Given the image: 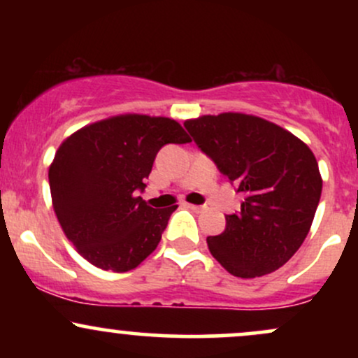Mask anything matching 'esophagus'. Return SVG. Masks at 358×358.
<instances>
[{
    "instance_id": "obj_1",
    "label": "esophagus",
    "mask_w": 358,
    "mask_h": 358,
    "mask_svg": "<svg viewBox=\"0 0 358 358\" xmlns=\"http://www.w3.org/2000/svg\"><path fill=\"white\" fill-rule=\"evenodd\" d=\"M185 205H187V207L190 208V210H193V212H202L203 210L202 205H193V203H185Z\"/></svg>"
}]
</instances>
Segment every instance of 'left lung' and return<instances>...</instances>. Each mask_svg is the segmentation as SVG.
Here are the masks:
<instances>
[{
  "label": "left lung",
  "instance_id": "8db88e82",
  "mask_svg": "<svg viewBox=\"0 0 358 358\" xmlns=\"http://www.w3.org/2000/svg\"><path fill=\"white\" fill-rule=\"evenodd\" d=\"M193 141L242 193L225 231L207 237L210 254L237 278H257L286 264L310 232L322 175L313 151L281 126L224 113L185 121Z\"/></svg>",
  "mask_w": 358,
  "mask_h": 358
}]
</instances>
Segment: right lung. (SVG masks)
Here are the masks:
<instances>
[{
    "instance_id": "obj_1",
    "label": "right lung",
    "mask_w": 358,
    "mask_h": 358,
    "mask_svg": "<svg viewBox=\"0 0 358 358\" xmlns=\"http://www.w3.org/2000/svg\"><path fill=\"white\" fill-rule=\"evenodd\" d=\"M168 143L190 138L170 117L121 114L71 134L53 158L48 182L62 231L90 264L126 273L162 241L175 207H150L138 192Z\"/></svg>"
}]
</instances>
